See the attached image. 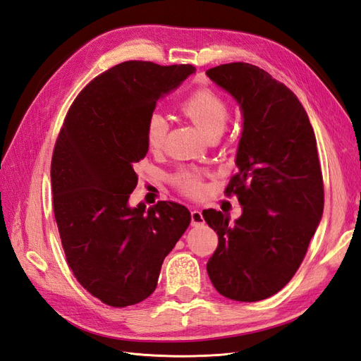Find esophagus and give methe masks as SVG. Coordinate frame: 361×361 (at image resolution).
Instances as JSON below:
<instances>
[{
  "label": "esophagus",
  "mask_w": 361,
  "mask_h": 361,
  "mask_svg": "<svg viewBox=\"0 0 361 361\" xmlns=\"http://www.w3.org/2000/svg\"><path fill=\"white\" fill-rule=\"evenodd\" d=\"M203 224H204L203 214L197 209H194L191 212V226H203Z\"/></svg>",
  "instance_id": "obj_1"
}]
</instances>
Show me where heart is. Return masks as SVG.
Masks as SVG:
<instances>
[{"label":"heart","instance_id":"1","mask_svg":"<svg viewBox=\"0 0 361 361\" xmlns=\"http://www.w3.org/2000/svg\"><path fill=\"white\" fill-rule=\"evenodd\" d=\"M182 111L187 114L202 133L209 138L221 134L228 117L226 102L211 90H199L192 93L182 104ZM169 123L161 113H152L146 123V145L150 150H161L166 143ZM178 188L190 195H199L203 191L200 173L191 170H180L174 176Z\"/></svg>","mask_w":361,"mask_h":361}]
</instances>
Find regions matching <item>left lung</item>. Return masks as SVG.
<instances>
[{"instance_id":"1","label":"left lung","mask_w":361,"mask_h":361,"mask_svg":"<svg viewBox=\"0 0 361 361\" xmlns=\"http://www.w3.org/2000/svg\"><path fill=\"white\" fill-rule=\"evenodd\" d=\"M206 75L241 106L244 126L226 188L243 215L228 223L204 209L218 235L207 276L223 297L255 302L285 288L307 253L324 211L316 138L304 106L288 87L248 63H227Z\"/></svg>"}]
</instances>
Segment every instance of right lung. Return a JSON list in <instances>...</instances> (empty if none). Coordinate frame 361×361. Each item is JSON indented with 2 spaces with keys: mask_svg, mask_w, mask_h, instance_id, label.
<instances>
[{
  "mask_svg": "<svg viewBox=\"0 0 361 361\" xmlns=\"http://www.w3.org/2000/svg\"><path fill=\"white\" fill-rule=\"evenodd\" d=\"M194 71L137 60L105 71L76 96L54 146L52 206L68 265L111 307L152 295L164 259L190 226V211L176 202L146 209L128 199L138 182L135 162L149 149V116Z\"/></svg>",
  "mask_w": 361,
  "mask_h": 361,
  "instance_id": "obj_1",
  "label": "right lung"
}]
</instances>
